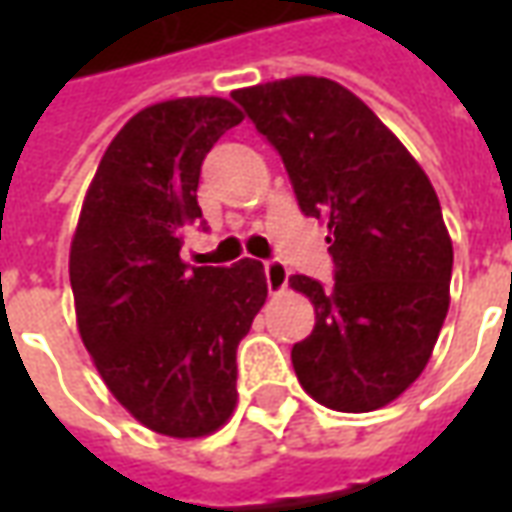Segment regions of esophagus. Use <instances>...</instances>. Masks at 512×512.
<instances>
[{
    "instance_id": "34e87169",
    "label": "esophagus",
    "mask_w": 512,
    "mask_h": 512,
    "mask_svg": "<svg viewBox=\"0 0 512 512\" xmlns=\"http://www.w3.org/2000/svg\"><path fill=\"white\" fill-rule=\"evenodd\" d=\"M263 271H266V285L271 293H279V290L288 288L290 271L285 263H279V260H266V263H263Z\"/></svg>"
}]
</instances>
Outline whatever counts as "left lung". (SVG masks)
<instances>
[{
	"instance_id": "obj_1",
	"label": "left lung",
	"mask_w": 512,
	"mask_h": 512,
	"mask_svg": "<svg viewBox=\"0 0 512 512\" xmlns=\"http://www.w3.org/2000/svg\"><path fill=\"white\" fill-rule=\"evenodd\" d=\"M288 169L304 216L326 219L334 282L296 274L315 329L293 345L301 386L334 411H373L417 381L450 307L452 241L428 175L351 90L293 76L235 90Z\"/></svg>"
}]
</instances>
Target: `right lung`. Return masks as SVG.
<instances>
[{
  "instance_id": "1",
  "label": "right lung",
  "mask_w": 512,
  "mask_h": 512,
  "mask_svg": "<svg viewBox=\"0 0 512 512\" xmlns=\"http://www.w3.org/2000/svg\"><path fill=\"white\" fill-rule=\"evenodd\" d=\"M244 117L224 98L142 109L106 147L71 244L76 321L109 392L145 428L197 439L235 408V351L268 296L263 263L186 266L202 161Z\"/></svg>"
}]
</instances>
